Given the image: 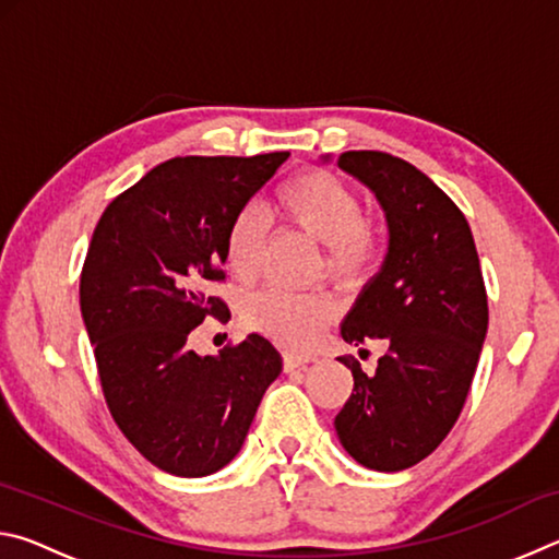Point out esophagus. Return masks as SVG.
I'll return each mask as SVG.
<instances>
[{
  "label": "esophagus",
  "mask_w": 559,
  "mask_h": 559,
  "mask_svg": "<svg viewBox=\"0 0 559 559\" xmlns=\"http://www.w3.org/2000/svg\"><path fill=\"white\" fill-rule=\"evenodd\" d=\"M310 362H316V357H310V355H293V353L283 355V370H286V372L300 370V367H308Z\"/></svg>",
  "instance_id": "34e87169"
}]
</instances>
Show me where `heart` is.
<instances>
[{"mask_svg":"<svg viewBox=\"0 0 559 559\" xmlns=\"http://www.w3.org/2000/svg\"><path fill=\"white\" fill-rule=\"evenodd\" d=\"M278 206L290 224L325 243V269L347 281L370 269L377 257L374 226L365 219L359 197L328 173H306L278 189ZM269 222L257 206L234 216L224 239L226 266L239 281L257 276ZM335 316V306L320 293L266 288L243 302V320L283 347H308Z\"/></svg>","mask_w":559,"mask_h":559,"instance_id":"heart-1","label":"heart"}]
</instances>
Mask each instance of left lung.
<instances>
[{
  "mask_svg": "<svg viewBox=\"0 0 559 559\" xmlns=\"http://www.w3.org/2000/svg\"><path fill=\"white\" fill-rule=\"evenodd\" d=\"M337 167L370 189L390 231L340 333L390 349L370 374L337 357L355 386L335 431L365 468L394 473L427 459L459 419L488 333L486 286L466 216L427 175L372 150L343 153Z\"/></svg>",
  "mask_w": 559,
  "mask_h": 559,
  "instance_id": "1",
  "label": "left lung"
}]
</instances>
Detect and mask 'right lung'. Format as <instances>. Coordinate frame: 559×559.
<instances>
[{"label":"right lung","instance_id":"1","mask_svg":"<svg viewBox=\"0 0 559 559\" xmlns=\"http://www.w3.org/2000/svg\"><path fill=\"white\" fill-rule=\"evenodd\" d=\"M288 153L175 157L116 197L93 231L81 273V316L112 419L159 471L202 478L241 451L263 394L283 370L259 333L219 355L187 337L222 281L229 224Z\"/></svg>","mask_w":559,"mask_h":559}]
</instances>
